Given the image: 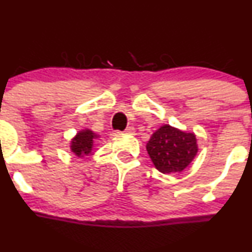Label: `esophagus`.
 Segmentation results:
<instances>
[{
    "label": "esophagus",
    "mask_w": 252,
    "mask_h": 252,
    "mask_svg": "<svg viewBox=\"0 0 252 252\" xmlns=\"http://www.w3.org/2000/svg\"><path fill=\"white\" fill-rule=\"evenodd\" d=\"M124 132H125V133H127V134H133L134 133V128L132 126H129V127H127V128Z\"/></svg>",
    "instance_id": "34e87169"
}]
</instances>
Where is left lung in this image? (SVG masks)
<instances>
[{
    "label": "left lung",
    "mask_w": 252,
    "mask_h": 252,
    "mask_svg": "<svg viewBox=\"0 0 252 252\" xmlns=\"http://www.w3.org/2000/svg\"><path fill=\"white\" fill-rule=\"evenodd\" d=\"M154 166L163 174L181 173L198 152L195 133L170 125L159 127L146 146Z\"/></svg>",
    "instance_id": "8db88e82"
}]
</instances>
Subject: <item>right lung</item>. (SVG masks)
Instances as JSON below:
<instances>
[{
    "mask_svg": "<svg viewBox=\"0 0 252 252\" xmlns=\"http://www.w3.org/2000/svg\"><path fill=\"white\" fill-rule=\"evenodd\" d=\"M99 138L98 134L94 133L91 129L86 128L78 131V133L72 138L71 141V151L79 158H83L84 156L92 154L96 139Z\"/></svg>",
    "mask_w": 252,
    "mask_h": 252,
    "instance_id": "right-lung-1",
    "label": "right lung"
}]
</instances>
